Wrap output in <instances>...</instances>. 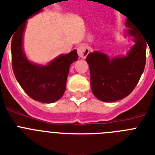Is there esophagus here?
<instances>
[{
  "instance_id": "34e87169",
  "label": "esophagus",
  "mask_w": 155,
  "mask_h": 155,
  "mask_svg": "<svg viewBox=\"0 0 155 155\" xmlns=\"http://www.w3.org/2000/svg\"><path fill=\"white\" fill-rule=\"evenodd\" d=\"M90 53V49L85 45H80L78 47V54L81 58H85Z\"/></svg>"
}]
</instances>
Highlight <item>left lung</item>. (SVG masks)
Listing matches in <instances>:
<instances>
[{
  "instance_id": "obj_1",
  "label": "left lung",
  "mask_w": 155,
  "mask_h": 155,
  "mask_svg": "<svg viewBox=\"0 0 155 155\" xmlns=\"http://www.w3.org/2000/svg\"><path fill=\"white\" fill-rule=\"evenodd\" d=\"M125 38L134 45L126 55L110 58L105 53L94 51L86 57L90 66V86L95 97L112 102L127 97L138 84L146 65L147 43L142 33L128 19L125 23Z\"/></svg>"
}]
</instances>
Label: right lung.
I'll use <instances>...</instances> for the list:
<instances>
[{"mask_svg":"<svg viewBox=\"0 0 155 155\" xmlns=\"http://www.w3.org/2000/svg\"><path fill=\"white\" fill-rule=\"evenodd\" d=\"M42 8L34 12L29 17L41 13ZM27 20L17 28L12 39L13 73L18 83L29 97L41 102L53 103L64 94L70 66L78 61V55L76 49H74L67 54H60L45 65L31 61L25 53L23 45Z\"/></svg>","mask_w":155,"mask_h":155,"instance_id":"right-lung-1","label":"right lung"}]
</instances>
